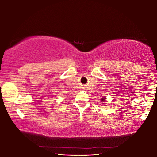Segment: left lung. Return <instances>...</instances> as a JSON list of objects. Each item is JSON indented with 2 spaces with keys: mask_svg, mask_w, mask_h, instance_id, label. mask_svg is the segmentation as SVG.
I'll use <instances>...</instances> for the list:
<instances>
[{
  "mask_svg": "<svg viewBox=\"0 0 157 157\" xmlns=\"http://www.w3.org/2000/svg\"><path fill=\"white\" fill-rule=\"evenodd\" d=\"M105 98H102V99H101V101H105Z\"/></svg>",
  "mask_w": 157,
  "mask_h": 157,
  "instance_id": "1",
  "label": "left lung"
}]
</instances>
